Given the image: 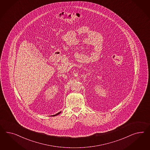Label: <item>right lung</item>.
Instances as JSON below:
<instances>
[{
  "instance_id": "1",
  "label": "right lung",
  "mask_w": 150,
  "mask_h": 150,
  "mask_svg": "<svg viewBox=\"0 0 150 150\" xmlns=\"http://www.w3.org/2000/svg\"><path fill=\"white\" fill-rule=\"evenodd\" d=\"M62 112H59V113H58L57 114H55V115H53V116L54 117V116H56V115H58V114H59L60 113Z\"/></svg>"
}]
</instances>
